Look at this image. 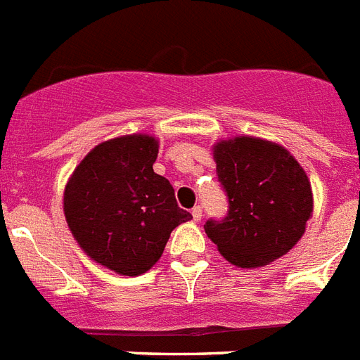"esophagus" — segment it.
I'll list each match as a JSON object with an SVG mask.
<instances>
[{
	"mask_svg": "<svg viewBox=\"0 0 360 360\" xmlns=\"http://www.w3.org/2000/svg\"><path fill=\"white\" fill-rule=\"evenodd\" d=\"M192 218H194V221H200L203 218V209L200 205L192 209Z\"/></svg>",
	"mask_w": 360,
	"mask_h": 360,
	"instance_id": "34e87169",
	"label": "esophagus"
}]
</instances>
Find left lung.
Segmentation results:
<instances>
[{
    "instance_id": "obj_1",
    "label": "left lung",
    "mask_w": 360,
    "mask_h": 360,
    "mask_svg": "<svg viewBox=\"0 0 360 360\" xmlns=\"http://www.w3.org/2000/svg\"><path fill=\"white\" fill-rule=\"evenodd\" d=\"M212 151L229 210L224 220L207 221V236L238 268L288 253L312 216L311 183L300 162L283 146L255 136L221 140Z\"/></svg>"
}]
</instances>
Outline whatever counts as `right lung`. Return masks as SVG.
Masks as SVG:
<instances>
[{"label":"right lung","mask_w":360,"mask_h":360,"mask_svg":"<svg viewBox=\"0 0 360 360\" xmlns=\"http://www.w3.org/2000/svg\"><path fill=\"white\" fill-rule=\"evenodd\" d=\"M159 142L125 134L84 157L64 188V216L81 250L120 276H140L159 261L170 233L192 218L174 186L155 174Z\"/></svg>","instance_id":"add662e5"}]
</instances>
